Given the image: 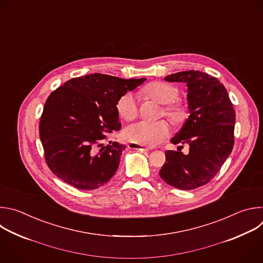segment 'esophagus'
Segmentation results:
<instances>
[{
	"mask_svg": "<svg viewBox=\"0 0 263 263\" xmlns=\"http://www.w3.org/2000/svg\"><path fill=\"white\" fill-rule=\"evenodd\" d=\"M127 146H128L129 149H135V150H139V151H142V152L149 151V148H146L144 146H141V145H138V144H135V143H129Z\"/></svg>",
	"mask_w": 263,
	"mask_h": 263,
	"instance_id": "1",
	"label": "esophagus"
}]
</instances>
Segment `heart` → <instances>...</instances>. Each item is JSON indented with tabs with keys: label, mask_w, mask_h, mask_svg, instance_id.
Here are the masks:
<instances>
[{
	"label": "heart",
	"mask_w": 263,
	"mask_h": 263,
	"mask_svg": "<svg viewBox=\"0 0 263 263\" xmlns=\"http://www.w3.org/2000/svg\"><path fill=\"white\" fill-rule=\"evenodd\" d=\"M145 93L156 101L167 104L164 112L171 120L177 122L184 118V108L180 104L173 102L178 96V91L175 87L164 82H155L145 88ZM116 107L122 118L125 120H133L138 115V101L136 94L133 92L123 94L118 99ZM168 136L169 126L163 120H142L128 125L124 130V137L127 141L147 147H152L162 143Z\"/></svg>",
	"instance_id": "obj_1"
}]
</instances>
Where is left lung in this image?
<instances>
[{"instance_id": "1", "label": "left lung", "mask_w": 263, "mask_h": 263, "mask_svg": "<svg viewBox=\"0 0 263 263\" xmlns=\"http://www.w3.org/2000/svg\"><path fill=\"white\" fill-rule=\"evenodd\" d=\"M167 82L187 87L189 117L171 139L173 144H187V154L167 150L160 176L179 190H195L211 181L230 155L234 144L235 111L221 82L199 70L180 71L165 78Z\"/></svg>"}]
</instances>
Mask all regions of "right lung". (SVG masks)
Returning a JSON list of instances; mask_svg holds the SVG:
<instances>
[{"instance_id": "right-lung-1", "label": "right lung", "mask_w": 263, "mask_h": 263, "mask_svg": "<svg viewBox=\"0 0 263 263\" xmlns=\"http://www.w3.org/2000/svg\"><path fill=\"white\" fill-rule=\"evenodd\" d=\"M143 79L90 73L67 81L43 108L39 136L47 166L57 177L80 190H95L116 173L125 145L103 139L120 129L117 101Z\"/></svg>"}]
</instances>
